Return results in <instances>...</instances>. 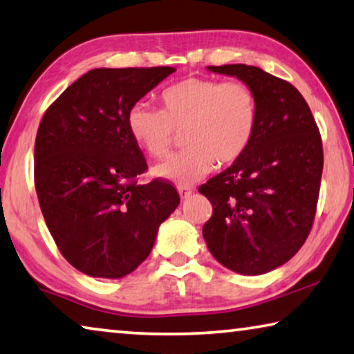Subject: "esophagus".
Listing matches in <instances>:
<instances>
[{
  "instance_id": "1",
  "label": "esophagus",
  "mask_w": 354,
  "mask_h": 354,
  "mask_svg": "<svg viewBox=\"0 0 354 354\" xmlns=\"http://www.w3.org/2000/svg\"><path fill=\"white\" fill-rule=\"evenodd\" d=\"M178 194H179V197H181V200H187L190 195H192V189L187 186H181V187H178Z\"/></svg>"
}]
</instances>
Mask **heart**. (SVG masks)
<instances>
[{"instance_id":"heart-1","label":"heart","mask_w":354,"mask_h":354,"mask_svg":"<svg viewBox=\"0 0 354 354\" xmlns=\"http://www.w3.org/2000/svg\"><path fill=\"white\" fill-rule=\"evenodd\" d=\"M162 110L138 102L127 111V129L151 157L170 153L175 133L186 131L187 149L153 168V175L189 186L216 165H232L249 149L258 124V99L244 82L189 77L160 93Z\"/></svg>"}]
</instances>
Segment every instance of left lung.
I'll return each instance as SVG.
<instances>
[{"label":"left lung","instance_id":"obj_1","mask_svg":"<svg viewBox=\"0 0 354 354\" xmlns=\"http://www.w3.org/2000/svg\"><path fill=\"white\" fill-rule=\"evenodd\" d=\"M207 71L254 89L258 124L245 154L198 189L212 205L203 238L222 266L260 276L285 265L310 233L323 171L322 137L291 83L248 64Z\"/></svg>","mask_w":354,"mask_h":354}]
</instances>
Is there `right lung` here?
<instances>
[{
  "mask_svg": "<svg viewBox=\"0 0 354 354\" xmlns=\"http://www.w3.org/2000/svg\"><path fill=\"white\" fill-rule=\"evenodd\" d=\"M175 67H99L48 106L35 145V183L61 254L89 277L121 279L147 260L176 189L137 184L147 160L127 111Z\"/></svg>",
  "mask_w": 354,
  "mask_h": 354,
  "instance_id": "1",
  "label": "right lung"
}]
</instances>
